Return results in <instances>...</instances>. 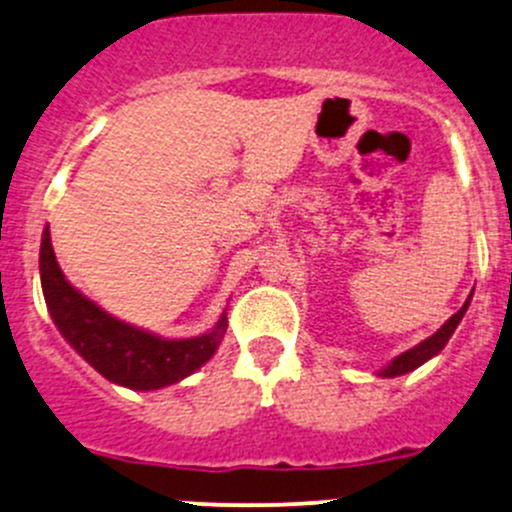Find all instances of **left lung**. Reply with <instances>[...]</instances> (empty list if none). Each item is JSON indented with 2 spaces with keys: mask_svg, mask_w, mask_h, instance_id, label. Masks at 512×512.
Wrapping results in <instances>:
<instances>
[{
  "mask_svg": "<svg viewBox=\"0 0 512 512\" xmlns=\"http://www.w3.org/2000/svg\"><path fill=\"white\" fill-rule=\"evenodd\" d=\"M468 303H471V295H468L466 303L461 305V310H458V313H453L451 318L446 320V323L441 325L434 335L426 337L424 342H419V345L412 347V350H407V352H402L399 357H394V360L389 362L384 370H379V377H399V374L412 372V370H416V367L424 365L426 360H431L434 355H439V352L444 350L446 342H449V337L453 335V330L458 328V323H461L463 315H466Z\"/></svg>",
  "mask_w": 512,
  "mask_h": 512,
  "instance_id": "1",
  "label": "left lung"
}]
</instances>
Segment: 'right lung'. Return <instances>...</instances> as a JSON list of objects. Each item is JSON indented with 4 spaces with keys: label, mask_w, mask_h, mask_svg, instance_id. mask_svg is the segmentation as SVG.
Returning <instances> with one entry per match:
<instances>
[{
    "label": "right lung",
    "mask_w": 512,
    "mask_h": 512,
    "mask_svg": "<svg viewBox=\"0 0 512 512\" xmlns=\"http://www.w3.org/2000/svg\"><path fill=\"white\" fill-rule=\"evenodd\" d=\"M39 271L46 308L59 333L93 370L120 387L150 392L189 377L212 360L226 333V313H221L212 333L187 340H165L113 318L66 281L51 246L49 226L41 236Z\"/></svg>",
    "instance_id": "right-lung-1"
}]
</instances>
